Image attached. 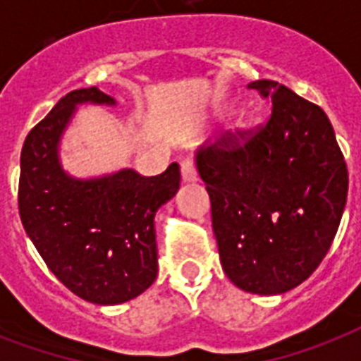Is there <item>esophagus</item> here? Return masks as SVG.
Here are the masks:
<instances>
[{"label": "esophagus", "instance_id": "obj_1", "mask_svg": "<svg viewBox=\"0 0 361 361\" xmlns=\"http://www.w3.org/2000/svg\"><path fill=\"white\" fill-rule=\"evenodd\" d=\"M181 178L185 183H195L198 180L197 166H195V161L192 159H183L181 161Z\"/></svg>", "mask_w": 361, "mask_h": 361}]
</instances>
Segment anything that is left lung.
Here are the masks:
<instances>
[{
	"mask_svg": "<svg viewBox=\"0 0 361 361\" xmlns=\"http://www.w3.org/2000/svg\"><path fill=\"white\" fill-rule=\"evenodd\" d=\"M249 87L271 99L255 135L221 138L195 153L212 200L226 277L241 290L275 296L319 268L341 223L348 172L324 110L274 80Z\"/></svg>",
	"mask_w": 361,
	"mask_h": 361,
	"instance_id": "1",
	"label": "left lung"
}]
</instances>
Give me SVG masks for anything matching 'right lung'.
Returning a JSON list of instances; mask_svg holds the SVG:
<instances>
[{"label":"right lung","instance_id":"1","mask_svg":"<svg viewBox=\"0 0 361 361\" xmlns=\"http://www.w3.org/2000/svg\"><path fill=\"white\" fill-rule=\"evenodd\" d=\"M82 104L116 106V99L95 86L75 90L30 130L20 155V219L71 292L118 305L140 296L157 277L155 214L180 189V164L149 178L133 169L71 176L59 146Z\"/></svg>","mask_w":361,"mask_h":361}]
</instances>
